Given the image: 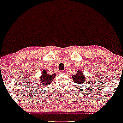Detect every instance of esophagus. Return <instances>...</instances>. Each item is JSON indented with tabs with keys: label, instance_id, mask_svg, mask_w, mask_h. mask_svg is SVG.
<instances>
[{
	"label": "esophagus",
	"instance_id": "esophagus-1",
	"mask_svg": "<svg viewBox=\"0 0 123 123\" xmlns=\"http://www.w3.org/2000/svg\"><path fill=\"white\" fill-rule=\"evenodd\" d=\"M60 74H65V71H60Z\"/></svg>",
	"mask_w": 123,
	"mask_h": 123
}]
</instances>
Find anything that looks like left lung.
<instances>
[{
	"label": "left lung",
	"mask_w": 123,
	"mask_h": 123,
	"mask_svg": "<svg viewBox=\"0 0 123 123\" xmlns=\"http://www.w3.org/2000/svg\"><path fill=\"white\" fill-rule=\"evenodd\" d=\"M73 80L75 83L78 84H82L85 82L86 78L84 76L82 71H81V70H78L77 73L73 76Z\"/></svg>",
	"instance_id": "8db88e82"
}]
</instances>
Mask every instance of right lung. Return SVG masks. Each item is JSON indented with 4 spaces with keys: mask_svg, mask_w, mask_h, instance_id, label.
<instances>
[{
    "mask_svg": "<svg viewBox=\"0 0 123 123\" xmlns=\"http://www.w3.org/2000/svg\"><path fill=\"white\" fill-rule=\"evenodd\" d=\"M55 75H56L55 73L53 74H48L47 73L46 71L44 70L42 73V76L40 78V82L42 84H41V87H42V86H47L52 83V81L54 80Z\"/></svg>",
    "mask_w": 123,
    "mask_h": 123,
    "instance_id": "add662e5",
    "label": "right lung"
}]
</instances>
